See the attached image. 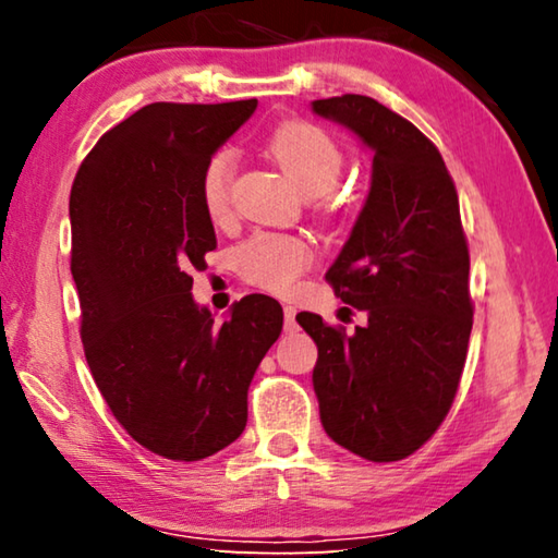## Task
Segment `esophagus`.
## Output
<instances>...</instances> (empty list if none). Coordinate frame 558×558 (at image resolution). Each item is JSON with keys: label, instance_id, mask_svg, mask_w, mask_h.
I'll use <instances>...</instances> for the list:
<instances>
[{"label": "esophagus", "instance_id": "obj_1", "mask_svg": "<svg viewBox=\"0 0 558 558\" xmlns=\"http://www.w3.org/2000/svg\"><path fill=\"white\" fill-rule=\"evenodd\" d=\"M282 315H286V329H288V332H290V329H295V315H298V310L295 307H292V305H286V307H282Z\"/></svg>", "mask_w": 558, "mask_h": 558}]
</instances>
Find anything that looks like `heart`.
I'll list each match as a JSON object with an SVG mask.
<instances>
[{"instance_id": "heart-1", "label": "heart", "mask_w": 558, "mask_h": 558, "mask_svg": "<svg viewBox=\"0 0 558 558\" xmlns=\"http://www.w3.org/2000/svg\"><path fill=\"white\" fill-rule=\"evenodd\" d=\"M266 145L278 165L302 186V192L317 194L325 209L339 204L342 196L335 184L342 177L347 155L332 132L310 120H286L270 130ZM233 169L235 162L229 149L214 153L202 169V206L214 221L226 219L231 211ZM313 260V243L298 233L258 231L235 248V268L241 278L276 295H288Z\"/></svg>"}]
</instances>
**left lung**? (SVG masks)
<instances>
[{
	"label": "left lung",
	"instance_id": "obj_1",
	"mask_svg": "<svg viewBox=\"0 0 558 558\" xmlns=\"http://www.w3.org/2000/svg\"><path fill=\"white\" fill-rule=\"evenodd\" d=\"M313 110L374 153L369 196L325 276L369 323L347 335L298 315L317 344L319 418L354 456L396 462L440 428L465 366L475 305L458 192L438 147L374 98L347 93Z\"/></svg>",
	"mask_w": 558,
	"mask_h": 558
}]
</instances>
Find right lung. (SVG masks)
<instances>
[{
    "label": "right lung",
    "instance_id": "add662e5",
    "mask_svg": "<svg viewBox=\"0 0 558 558\" xmlns=\"http://www.w3.org/2000/svg\"><path fill=\"white\" fill-rule=\"evenodd\" d=\"M256 106L149 102L98 140L71 186L86 362L130 438L167 460L241 436L253 374L282 329L268 295H245L221 325L192 298V270L216 248L202 169Z\"/></svg>",
    "mask_w": 558,
    "mask_h": 558
}]
</instances>
